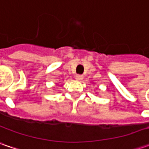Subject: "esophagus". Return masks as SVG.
<instances>
[{"instance_id": "esophagus-1", "label": "esophagus", "mask_w": 149, "mask_h": 149, "mask_svg": "<svg viewBox=\"0 0 149 149\" xmlns=\"http://www.w3.org/2000/svg\"><path fill=\"white\" fill-rule=\"evenodd\" d=\"M83 78L84 76L81 74H76L75 75V79H77V80H81V79H83Z\"/></svg>"}]
</instances>
